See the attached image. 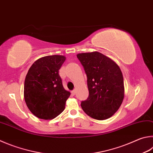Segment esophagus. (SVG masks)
<instances>
[{
  "label": "esophagus",
  "instance_id": "1",
  "mask_svg": "<svg viewBox=\"0 0 153 153\" xmlns=\"http://www.w3.org/2000/svg\"><path fill=\"white\" fill-rule=\"evenodd\" d=\"M71 94H72V95H75V94H76V90H72L71 91Z\"/></svg>",
  "mask_w": 153,
  "mask_h": 153
}]
</instances>
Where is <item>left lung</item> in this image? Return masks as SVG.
Returning <instances> with one entry per match:
<instances>
[{"label":"left lung","mask_w":153,"mask_h":153,"mask_svg":"<svg viewBox=\"0 0 153 153\" xmlns=\"http://www.w3.org/2000/svg\"><path fill=\"white\" fill-rule=\"evenodd\" d=\"M77 57L87 76L89 96L81 106L88 116L103 120L110 118L124 99V79L120 68L101 53H82Z\"/></svg>","instance_id":"obj_1"}]
</instances>
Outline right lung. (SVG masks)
Segmentation results:
<instances>
[{"label": "right lung", "mask_w": 153, "mask_h": 153, "mask_svg": "<svg viewBox=\"0 0 153 153\" xmlns=\"http://www.w3.org/2000/svg\"><path fill=\"white\" fill-rule=\"evenodd\" d=\"M65 57L49 55L37 59L27 73L24 84L26 104L33 114L51 120L62 113L70 92L66 91L59 75Z\"/></svg>", "instance_id": "1"}]
</instances>
